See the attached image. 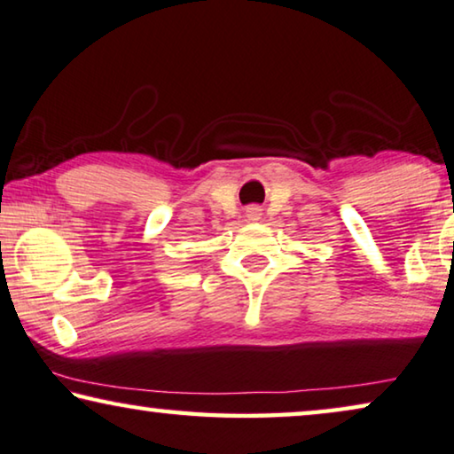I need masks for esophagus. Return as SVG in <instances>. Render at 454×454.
<instances>
[{"label": "esophagus", "instance_id": "1", "mask_svg": "<svg viewBox=\"0 0 454 454\" xmlns=\"http://www.w3.org/2000/svg\"><path fill=\"white\" fill-rule=\"evenodd\" d=\"M261 215H262V209L261 207H256V206L247 207V220L248 222H259Z\"/></svg>", "mask_w": 454, "mask_h": 454}]
</instances>
